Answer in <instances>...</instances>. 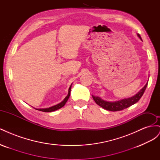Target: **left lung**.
<instances>
[{
	"instance_id": "obj_1",
	"label": "left lung",
	"mask_w": 160,
	"mask_h": 160,
	"mask_svg": "<svg viewBox=\"0 0 160 160\" xmlns=\"http://www.w3.org/2000/svg\"><path fill=\"white\" fill-rule=\"evenodd\" d=\"M138 36L140 38V39L142 40L141 36H140L139 34H138ZM147 85L148 83L136 95L132 97V98L128 99H124L118 101H115V102H108V101H105L103 99H101L100 98H98V97H95L93 95H92V97H93V99H94L97 104L106 110L111 111H121L126 109L130 107L131 105L137 103L138 101L141 99L143 94L144 93V92L146 91V89L147 88Z\"/></svg>"
}]
</instances>
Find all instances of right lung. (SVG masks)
I'll return each instance as SVG.
<instances>
[{
  "label": "right lung",
  "instance_id": "right-lung-1",
  "mask_svg": "<svg viewBox=\"0 0 160 160\" xmlns=\"http://www.w3.org/2000/svg\"><path fill=\"white\" fill-rule=\"evenodd\" d=\"M71 86L69 88V93H68V95H67V96L66 97V98H65V99L62 101L61 103L57 104L55 106H52V107L51 108H46V109H38L37 110H39V111H43V112H51V111H54L55 110H57L63 107V106L65 105V104L66 103V102L67 101V100H68V99L69 98V96H70V94H71Z\"/></svg>",
  "mask_w": 160,
  "mask_h": 160
}]
</instances>
